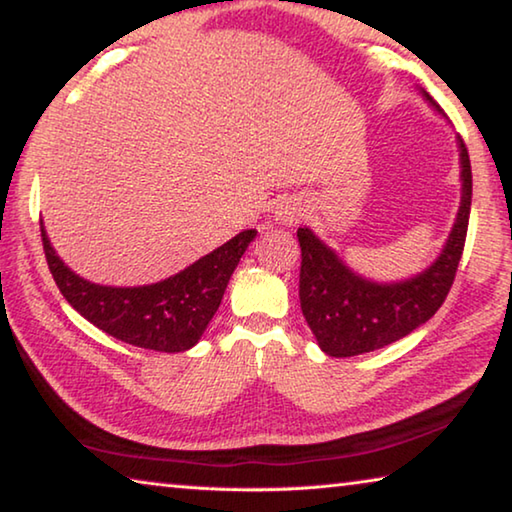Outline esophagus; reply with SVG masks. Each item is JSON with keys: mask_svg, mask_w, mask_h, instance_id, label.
<instances>
[{"mask_svg": "<svg viewBox=\"0 0 512 512\" xmlns=\"http://www.w3.org/2000/svg\"><path fill=\"white\" fill-rule=\"evenodd\" d=\"M305 216V207L298 203L296 198H284V201L275 207V219L282 225H293Z\"/></svg>", "mask_w": 512, "mask_h": 512, "instance_id": "esophagus-1", "label": "esophagus"}]
</instances>
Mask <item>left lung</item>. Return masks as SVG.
Here are the masks:
<instances>
[{
    "label": "left lung",
    "instance_id": "left-lung-1",
    "mask_svg": "<svg viewBox=\"0 0 512 512\" xmlns=\"http://www.w3.org/2000/svg\"><path fill=\"white\" fill-rule=\"evenodd\" d=\"M433 108L438 103L422 92ZM461 149L463 196L443 253L427 271L411 280L377 284L345 266L309 228H298L300 241V307L320 350L329 357H357L400 341L427 323L452 289L461 262L472 205V167L465 142Z\"/></svg>",
    "mask_w": 512,
    "mask_h": 512
}]
</instances>
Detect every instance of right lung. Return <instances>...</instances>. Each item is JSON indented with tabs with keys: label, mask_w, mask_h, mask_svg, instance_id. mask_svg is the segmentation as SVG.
I'll list each match as a JSON object with an SVG mask.
<instances>
[{
	"label": "right lung",
	"mask_w": 512,
	"mask_h": 512,
	"mask_svg": "<svg viewBox=\"0 0 512 512\" xmlns=\"http://www.w3.org/2000/svg\"><path fill=\"white\" fill-rule=\"evenodd\" d=\"M42 248L60 293L83 318L117 341L155 352H185L201 339L221 305L230 275L257 230H244L167 280L149 287H101L63 264L40 221Z\"/></svg>",
	"instance_id": "add662e5"
}]
</instances>
